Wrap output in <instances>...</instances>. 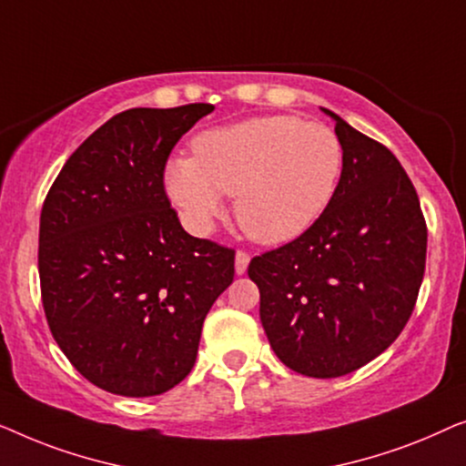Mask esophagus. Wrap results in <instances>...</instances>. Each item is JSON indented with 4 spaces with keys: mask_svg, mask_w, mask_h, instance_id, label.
<instances>
[{
    "mask_svg": "<svg viewBox=\"0 0 466 466\" xmlns=\"http://www.w3.org/2000/svg\"><path fill=\"white\" fill-rule=\"evenodd\" d=\"M248 261H251V258H248V253H245V251L236 253V259H234L236 274H245L247 268H248Z\"/></svg>",
    "mask_w": 466,
    "mask_h": 466,
    "instance_id": "1",
    "label": "esophagus"
}]
</instances>
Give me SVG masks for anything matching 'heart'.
I'll list each match as a JSON object with an SVG mask.
<instances>
[{
  "label": "heart",
  "instance_id": "heart-1",
  "mask_svg": "<svg viewBox=\"0 0 466 466\" xmlns=\"http://www.w3.org/2000/svg\"><path fill=\"white\" fill-rule=\"evenodd\" d=\"M194 158L165 168L168 198L205 234L236 196V219L261 245H285L317 224L342 173V143L329 127L298 116H261L205 130Z\"/></svg>",
  "mask_w": 466,
  "mask_h": 466
}]
</instances>
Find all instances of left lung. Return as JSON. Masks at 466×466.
Listing matches in <instances>:
<instances>
[{"label":"left lung","instance_id":"8db88e82","mask_svg":"<svg viewBox=\"0 0 466 466\" xmlns=\"http://www.w3.org/2000/svg\"><path fill=\"white\" fill-rule=\"evenodd\" d=\"M342 175L331 205L299 238L248 264L259 319L289 370L339 378L395 342L427 264V224L408 173L389 147L338 114Z\"/></svg>","mask_w":466,"mask_h":466}]
</instances>
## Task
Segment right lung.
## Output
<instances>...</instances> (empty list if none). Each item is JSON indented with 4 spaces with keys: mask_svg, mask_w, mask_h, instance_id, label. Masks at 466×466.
<instances>
[{
    "mask_svg": "<svg viewBox=\"0 0 466 466\" xmlns=\"http://www.w3.org/2000/svg\"><path fill=\"white\" fill-rule=\"evenodd\" d=\"M215 107H135L65 162L39 218L48 327L71 365L124 397L162 395L192 371L207 312L234 280V251L194 238L165 192L175 143Z\"/></svg>",
    "mask_w": 466,
    "mask_h": 466,
    "instance_id": "1",
    "label": "right lung"
}]
</instances>
